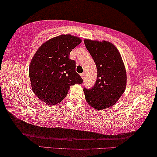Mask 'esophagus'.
<instances>
[{"mask_svg": "<svg viewBox=\"0 0 157 157\" xmlns=\"http://www.w3.org/2000/svg\"><path fill=\"white\" fill-rule=\"evenodd\" d=\"M81 78L83 79V78H84V76H85V75H84V74H81Z\"/></svg>", "mask_w": 157, "mask_h": 157, "instance_id": "obj_1", "label": "esophagus"}]
</instances>
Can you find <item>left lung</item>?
<instances>
[{
	"instance_id": "1",
	"label": "left lung",
	"mask_w": 157,
	"mask_h": 157,
	"mask_svg": "<svg viewBox=\"0 0 157 157\" xmlns=\"http://www.w3.org/2000/svg\"><path fill=\"white\" fill-rule=\"evenodd\" d=\"M84 44L97 66L94 86L83 88L87 102L94 109L112 106L124 93L127 73L121 55L112 43L106 41L85 40Z\"/></svg>"
}]
</instances>
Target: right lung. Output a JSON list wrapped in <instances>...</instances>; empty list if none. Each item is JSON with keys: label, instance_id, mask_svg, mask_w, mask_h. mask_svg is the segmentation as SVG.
Masks as SVG:
<instances>
[{"label": "right lung", "instance_id": "right-lung-1", "mask_svg": "<svg viewBox=\"0 0 157 157\" xmlns=\"http://www.w3.org/2000/svg\"><path fill=\"white\" fill-rule=\"evenodd\" d=\"M81 42L78 37L62 35L44 43L33 56L29 66L33 91L48 106L63 101L71 86L83 83L76 72V62L69 59Z\"/></svg>", "mask_w": 157, "mask_h": 157}]
</instances>
